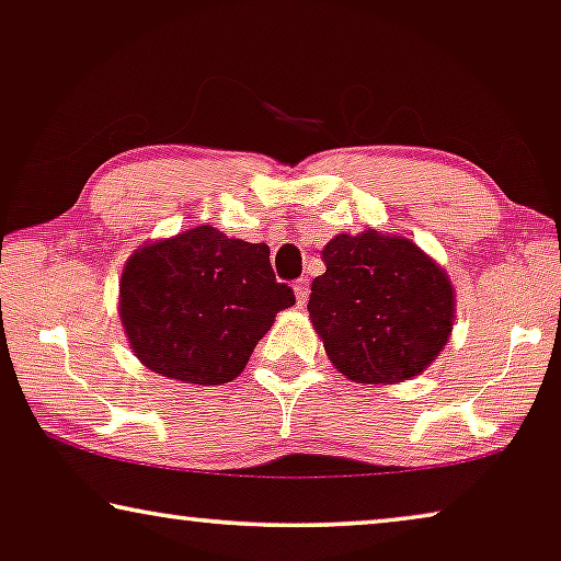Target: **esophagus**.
<instances>
[{"instance_id": "esophagus-1", "label": "esophagus", "mask_w": 561, "mask_h": 561, "mask_svg": "<svg viewBox=\"0 0 561 561\" xmlns=\"http://www.w3.org/2000/svg\"><path fill=\"white\" fill-rule=\"evenodd\" d=\"M291 289H295L297 305L302 307V305L307 302V297H309V282H307V279H297L295 284H291Z\"/></svg>"}]
</instances>
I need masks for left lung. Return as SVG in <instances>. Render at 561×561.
I'll list each match as a JSON object with an SVG mask.
<instances>
[{
    "instance_id": "obj_1",
    "label": "left lung",
    "mask_w": 561,
    "mask_h": 561,
    "mask_svg": "<svg viewBox=\"0 0 561 561\" xmlns=\"http://www.w3.org/2000/svg\"><path fill=\"white\" fill-rule=\"evenodd\" d=\"M322 262L307 309L342 375L396 386L436 360L454 330L456 291L421 247L367 229L330 239Z\"/></svg>"
}]
</instances>
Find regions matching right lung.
<instances>
[{
	"mask_svg": "<svg viewBox=\"0 0 561 561\" xmlns=\"http://www.w3.org/2000/svg\"><path fill=\"white\" fill-rule=\"evenodd\" d=\"M295 291L274 279L270 247L196 227L136 249L123 266L121 322L130 350L163 378H237Z\"/></svg>",
	"mask_w": 561,
	"mask_h": 561,
	"instance_id": "right-lung-1",
	"label": "right lung"
}]
</instances>
